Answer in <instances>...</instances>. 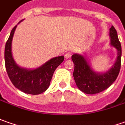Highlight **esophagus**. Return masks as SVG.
<instances>
[{
  "label": "esophagus",
  "mask_w": 125,
  "mask_h": 125,
  "mask_svg": "<svg viewBox=\"0 0 125 125\" xmlns=\"http://www.w3.org/2000/svg\"><path fill=\"white\" fill-rule=\"evenodd\" d=\"M71 55H72V53H71V52H66V53L65 54L64 57H65V58L66 59H68L71 57Z\"/></svg>",
  "instance_id": "esophagus-1"
}]
</instances>
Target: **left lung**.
<instances>
[{"label": "left lung", "mask_w": 125, "mask_h": 125, "mask_svg": "<svg viewBox=\"0 0 125 125\" xmlns=\"http://www.w3.org/2000/svg\"><path fill=\"white\" fill-rule=\"evenodd\" d=\"M111 45L117 50L118 57L115 62L108 71L99 73L93 71L90 63L83 55L74 54L72 60L75 64L73 73L76 85L82 92L86 94H95L109 88L118 77L121 67L122 48L117 32L114 26L109 30Z\"/></svg>", "instance_id": "1"}]
</instances>
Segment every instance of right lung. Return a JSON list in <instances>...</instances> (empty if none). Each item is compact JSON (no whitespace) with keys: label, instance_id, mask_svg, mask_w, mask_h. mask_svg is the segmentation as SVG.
Segmentation results:
<instances>
[{"label":"right lung","instance_id":"1","mask_svg":"<svg viewBox=\"0 0 125 125\" xmlns=\"http://www.w3.org/2000/svg\"><path fill=\"white\" fill-rule=\"evenodd\" d=\"M16 27L17 25L11 30L5 48V63L7 75L11 83L20 91L31 95L41 94L49 87L54 71L63 62L64 57L51 59L36 69L19 66L11 54V41Z\"/></svg>","mask_w":125,"mask_h":125}]
</instances>
